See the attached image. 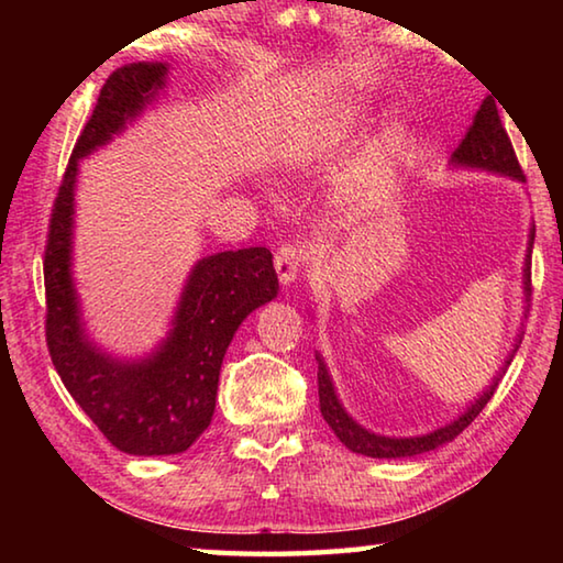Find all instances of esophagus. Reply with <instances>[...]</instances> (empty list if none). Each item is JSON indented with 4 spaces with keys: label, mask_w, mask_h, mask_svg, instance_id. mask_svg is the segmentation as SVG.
Returning a JSON list of instances; mask_svg holds the SVG:
<instances>
[{
    "label": "esophagus",
    "mask_w": 563,
    "mask_h": 563,
    "mask_svg": "<svg viewBox=\"0 0 563 563\" xmlns=\"http://www.w3.org/2000/svg\"><path fill=\"white\" fill-rule=\"evenodd\" d=\"M273 263H275V273H278L280 283L290 285L300 275V268L305 263V251L300 245H283V247H278V253H275Z\"/></svg>",
    "instance_id": "34e87169"
}]
</instances>
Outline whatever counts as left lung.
<instances>
[{"mask_svg": "<svg viewBox=\"0 0 563 563\" xmlns=\"http://www.w3.org/2000/svg\"><path fill=\"white\" fill-rule=\"evenodd\" d=\"M452 161L456 166H472V168H484V170H494V174H504L511 176L517 180H523V170L519 166V158L514 154V146L509 141V133L504 129V123L499 119V109L494 99H484L479 111L474 113L472 126L466 129L462 144L456 146L452 154ZM531 245H533V231L529 235V253H527V265H523V290L527 295L531 292ZM521 338L514 345L511 355L507 357V365L514 357V352L519 350ZM318 357V395H320V412L325 417V422L330 424V430L338 434V440L347 446V450L365 454V456H375V460H399V456H415L422 452L437 450L446 442H452L456 434L464 432L466 427L474 422V417L482 412L484 407L497 389L499 379L504 375L501 367L499 377H494V383L489 385L487 393H484L479 399H474V405L466 409L462 417H456L452 424H444L440 430H434L430 434L422 437H383L375 432H367L365 427H360L355 419H352L345 409H342L340 399L335 395V387H332V379L328 375L325 362Z\"/></svg>", "mask_w": 563, "mask_h": 563, "instance_id": "obj_1", "label": "left lung"}]
</instances>
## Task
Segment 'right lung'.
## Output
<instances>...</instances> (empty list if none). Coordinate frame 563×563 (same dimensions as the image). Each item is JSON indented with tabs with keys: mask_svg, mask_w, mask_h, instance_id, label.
<instances>
[{
	"mask_svg": "<svg viewBox=\"0 0 563 563\" xmlns=\"http://www.w3.org/2000/svg\"><path fill=\"white\" fill-rule=\"evenodd\" d=\"M166 64L113 71L76 139L54 198L44 251L46 347L64 387L117 450L136 456L186 452L211 424L223 355L255 308L278 295L268 247L225 251L198 261L178 300L174 328L146 360L121 362L93 345L71 278L74 184L79 158L109 144L166 84Z\"/></svg>",
	"mask_w": 563,
	"mask_h": 563,
	"instance_id": "1",
	"label": "right lung"
}]
</instances>
